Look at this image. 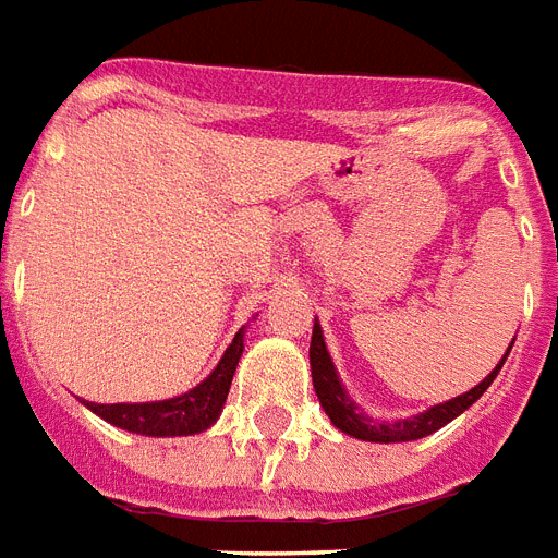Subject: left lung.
Instances as JSON below:
<instances>
[{
    "label": "left lung",
    "instance_id": "obj_1",
    "mask_svg": "<svg viewBox=\"0 0 558 558\" xmlns=\"http://www.w3.org/2000/svg\"><path fill=\"white\" fill-rule=\"evenodd\" d=\"M510 349H507V354H510ZM507 354L501 356V363H498L496 368H493V372H489L478 386H475V389H470L466 395H458V398L447 400V403L432 405L429 412L417 414V417H412V421H398V423L368 421V417H365L354 403H351L345 389L340 386V377H337V372H333L331 356H328V351H325L323 328H319V323H314V337H311V377H314L316 398H319L325 414L331 417V423L337 426V429L360 440L395 444V440L426 438V435H432V432H438L440 426H447L449 421H456L458 414L466 412V409H470V405L489 389V383L496 380V374L501 372Z\"/></svg>",
    "mask_w": 558,
    "mask_h": 558
}]
</instances>
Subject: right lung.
<instances>
[{"mask_svg":"<svg viewBox=\"0 0 558 558\" xmlns=\"http://www.w3.org/2000/svg\"><path fill=\"white\" fill-rule=\"evenodd\" d=\"M244 351V331H239L225 351L216 372L209 374L202 386L186 391L181 398L158 400V403H86L102 421L114 423L120 429L137 432V435H155V438H172V435H195L216 423L225 409L227 391L233 383L235 365Z\"/></svg>","mask_w":558,"mask_h":558,"instance_id":"right-lung-1","label":"right lung"}]
</instances>
